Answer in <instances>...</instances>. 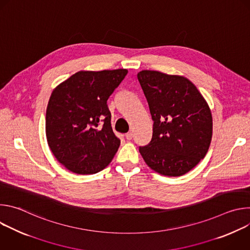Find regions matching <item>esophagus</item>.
<instances>
[{"label": "esophagus", "mask_w": 250, "mask_h": 250, "mask_svg": "<svg viewBox=\"0 0 250 250\" xmlns=\"http://www.w3.org/2000/svg\"><path fill=\"white\" fill-rule=\"evenodd\" d=\"M132 136H133V133H132V132H127V133L125 134V138H126L127 140H130V139L132 138Z\"/></svg>", "instance_id": "esophagus-1"}]
</instances>
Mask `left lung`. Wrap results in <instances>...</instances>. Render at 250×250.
Segmentation results:
<instances>
[{
    "label": "left lung",
    "instance_id": "obj_1",
    "mask_svg": "<svg viewBox=\"0 0 250 250\" xmlns=\"http://www.w3.org/2000/svg\"><path fill=\"white\" fill-rule=\"evenodd\" d=\"M137 79L147 100L153 132L139 147L146 163L169 177L182 176L207 154L212 135L210 109L197 87L184 76L142 70Z\"/></svg>",
    "mask_w": 250,
    "mask_h": 250
}]
</instances>
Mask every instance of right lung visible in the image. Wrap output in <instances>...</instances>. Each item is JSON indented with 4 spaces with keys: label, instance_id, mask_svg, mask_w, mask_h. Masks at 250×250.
Returning a JSON list of instances; mask_svg holds the SVG:
<instances>
[{
    "label": "right lung",
    "instance_id": "right-lung-1",
    "mask_svg": "<svg viewBox=\"0 0 250 250\" xmlns=\"http://www.w3.org/2000/svg\"><path fill=\"white\" fill-rule=\"evenodd\" d=\"M126 74V69L79 71L52 91L46 139L55 158L69 171L95 174L113 160L121 140L113 131L106 101Z\"/></svg>",
    "mask_w": 250,
    "mask_h": 250
}]
</instances>
